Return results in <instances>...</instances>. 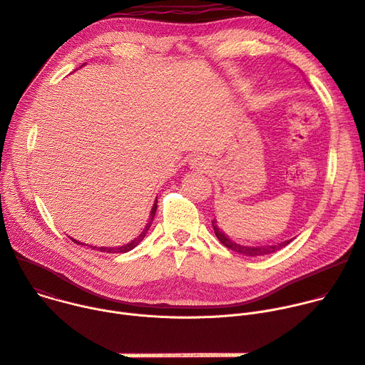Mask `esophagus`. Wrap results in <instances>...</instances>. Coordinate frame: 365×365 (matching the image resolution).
Here are the masks:
<instances>
[{"label": "esophagus", "instance_id": "1", "mask_svg": "<svg viewBox=\"0 0 365 365\" xmlns=\"http://www.w3.org/2000/svg\"><path fill=\"white\" fill-rule=\"evenodd\" d=\"M190 168L192 171H199V173H206L210 170V159L207 156H202V155H197L194 156L191 160H190Z\"/></svg>", "mask_w": 365, "mask_h": 365}]
</instances>
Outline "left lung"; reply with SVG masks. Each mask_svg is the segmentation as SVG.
Returning <instances> with one entry per match:
<instances>
[{"label": "left lung", "mask_w": 365, "mask_h": 365, "mask_svg": "<svg viewBox=\"0 0 365 365\" xmlns=\"http://www.w3.org/2000/svg\"><path fill=\"white\" fill-rule=\"evenodd\" d=\"M212 227H213V231H215L216 238H217L223 245L228 247V248L232 250V251H237V253H241V255H244V256H248V257H259V256H266V255L276 253V251H279L280 248L287 247V245L294 240V238H291V240H287V241H282V242H277V244H272V245H244V244L235 242L234 240H231L222 230H219L217 220H216V219L212 220Z\"/></svg>", "instance_id": "1"}]
</instances>
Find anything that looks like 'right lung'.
<instances>
[{
    "label": "right lung",
    "mask_w": 365,
    "mask_h": 365,
    "mask_svg": "<svg viewBox=\"0 0 365 365\" xmlns=\"http://www.w3.org/2000/svg\"><path fill=\"white\" fill-rule=\"evenodd\" d=\"M83 66H85V64H83ZM83 66H80V67H83ZM156 209H158V197H156V200L153 202V206H152V210H150V215H149V220H148V223H146L145 230H143L142 232H140L134 240H131L130 242H127V244H124V245H120V247H96V245H89V247L93 248V250L102 251V253H127V251H130V250H133L134 247H137L140 242L143 241V238L146 237L148 231H149L150 227H152V222H153ZM70 238H71V237H70ZM71 241H74V242L78 244V245H88V244L80 242V241H77V240H74V238H71Z\"/></svg>",
    "instance_id": "add662e5"
}]
</instances>
